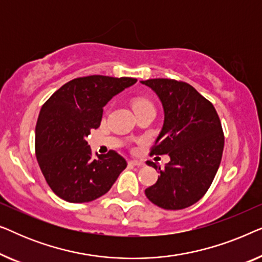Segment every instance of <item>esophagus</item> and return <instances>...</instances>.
<instances>
[{"label": "esophagus", "mask_w": 262, "mask_h": 262, "mask_svg": "<svg viewBox=\"0 0 262 262\" xmlns=\"http://www.w3.org/2000/svg\"><path fill=\"white\" fill-rule=\"evenodd\" d=\"M128 163L132 164V166H137V167L143 166V164H144L143 161H139V160H130V161H128Z\"/></svg>", "instance_id": "esophagus-1"}]
</instances>
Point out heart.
<instances>
[{"label":"heart","mask_w":262,"mask_h":262,"mask_svg":"<svg viewBox=\"0 0 262 262\" xmlns=\"http://www.w3.org/2000/svg\"><path fill=\"white\" fill-rule=\"evenodd\" d=\"M134 108L136 110H141V108H154L152 103L148 101V100L141 99V100H136L134 102Z\"/></svg>","instance_id":"1"}]
</instances>
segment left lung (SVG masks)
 <instances>
[{
    "instance_id": "8db88e82",
    "label": "left lung",
    "mask_w": 262,
    "mask_h": 262,
    "mask_svg": "<svg viewBox=\"0 0 262 262\" xmlns=\"http://www.w3.org/2000/svg\"><path fill=\"white\" fill-rule=\"evenodd\" d=\"M159 96L164 120L151 155L168 154L170 161L161 169L156 184L145 189L155 205L181 210L193 205L207 192L221 164L224 135L212 103L191 84L170 78L141 81Z\"/></svg>"
}]
</instances>
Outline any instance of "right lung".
Masks as SVG:
<instances>
[{"instance_id":"obj_1","label":"right lung","mask_w":262,"mask_h":262,"mask_svg":"<svg viewBox=\"0 0 262 262\" xmlns=\"http://www.w3.org/2000/svg\"><path fill=\"white\" fill-rule=\"evenodd\" d=\"M137 80L102 75L62 85L42 105L35 126V156L46 182L69 203H88L112 187L127 163L111 150L93 157L85 141L101 123L103 107Z\"/></svg>"}]
</instances>
